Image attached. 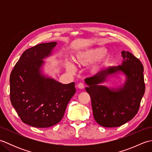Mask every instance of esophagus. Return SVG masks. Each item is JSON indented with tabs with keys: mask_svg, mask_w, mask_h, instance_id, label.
Here are the masks:
<instances>
[{
	"mask_svg": "<svg viewBox=\"0 0 152 152\" xmlns=\"http://www.w3.org/2000/svg\"><path fill=\"white\" fill-rule=\"evenodd\" d=\"M77 87H78L79 89H83L84 88V84H83V83H80L77 85Z\"/></svg>",
	"mask_w": 152,
	"mask_h": 152,
	"instance_id": "34e87169",
	"label": "esophagus"
}]
</instances>
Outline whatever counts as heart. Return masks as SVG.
Here are the masks:
<instances>
[{"instance_id": "1", "label": "heart", "mask_w": 152, "mask_h": 152, "mask_svg": "<svg viewBox=\"0 0 152 152\" xmlns=\"http://www.w3.org/2000/svg\"><path fill=\"white\" fill-rule=\"evenodd\" d=\"M106 51L107 50L103 47L91 48L78 53L74 57V60L79 66H88L97 61L98 62L91 68V72L96 73L102 67L108 64L112 59V56L106 53ZM66 67L70 72L74 70V64L70 62L66 63Z\"/></svg>"}]
</instances>
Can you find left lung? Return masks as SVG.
<instances>
[{
	"mask_svg": "<svg viewBox=\"0 0 152 152\" xmlns=\"http://www.w3.org/2000/svg\"><path fill=\"white\" fill-rule=\"evenodd\" d=\"M121 65L108 66L93 77L87 78L86 88L91 99L93 117L104 127H119L137 114L145 92L144 67L140 61L129 51H122ZM121 72L126 76L124 86L108 88L100 84L110 75Z\"/></svg>",
	"mask_w": 152,
	"mask_h": 152,
	"instance_id": "left-lung-1",
	"label": "left lung"
}]
</instances>
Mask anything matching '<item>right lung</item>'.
<instances>
[{"label":"right lung","instance_id":"right-lung-1","mask_svg":"<svg viewBox=\"0 0 152 152\" xmlns=\"http://www.w3.org/2000/svg\"><path fill=\"white\" fill-rule=\"evenodd\" d=\"M56 42L25 50L10 77V101L22 121L38 128L50 127L62 119L75 94V83L63 84L42 74L43 59L50 56Z\"/></svg>","mask_w":152,"mask_h":152}]
</instances>
